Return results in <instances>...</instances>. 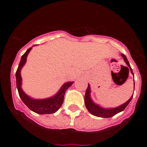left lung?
I'll list each match as a JSON object with an SVG mask.
<instances>
[{
	"label": "left lung",
	"mask_w": 147,
	"mask_h": 147,
	"mask_svg": "<svg viewBox=\"0 0 147 147\" xmlns=\"http://www.w3.org/2000/svg\"><path fill=\"white\" fill-rule=\"evenodd\" d=\"M122 57L124 58V62H126V64L129 66V68H130L131 73L133 74V72H132V70L130 67V65H129V62L127 60V57L124 54H121ZM134 75V74H133ZM134 89H135V83H134ZM132 96L130 97L128 101L127 102H125L123 105H120L119 107H115V108H103V107H100L99 105L95 104L94 102L92 101L91 98H90V85H88V88L86 90V92H85V106H86V108L88 109V110L89 111L92 115H95V116H97V117H102V118H110L115 115V114L119 113L121 112L124 109L126 108L127 105H129V103L130 102V101L132 100Z\"/></svg>",
	"instance_id": "8db88e82"
}]
</instances>
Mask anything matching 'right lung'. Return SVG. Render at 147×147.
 I'll return each mask as SVG.
<instances>
[{
	"mask_svg": "<svg viewBox=\"0 0 147 147\" xmlns=\"http://www.w3.org/2000/svg\"><path fill=\"white\" fill-rule=\"evenodd\" d=\"M32 49V47L28 49L26 51V53L22 56L20 62L18 65V70L16 71V84L17 88H18V93L20 96V98L23 102V103L26 105L30 110L38 114H51L57 112L60 107L62 106L64 100L65 93L66 90L72 85L73 82H68L65 83L64 85L61 87L58 93L54 96L50 97L44 99H34L26 94L21 88L22 78L20 75V71H21L23 66L25 65L26 62V58L28 53Z\"/></svg>",
	"mask_w": 147,
	"mask_h": 147,
	"instance_id": "1",
	"label": "right lung"
}]
</instances>
